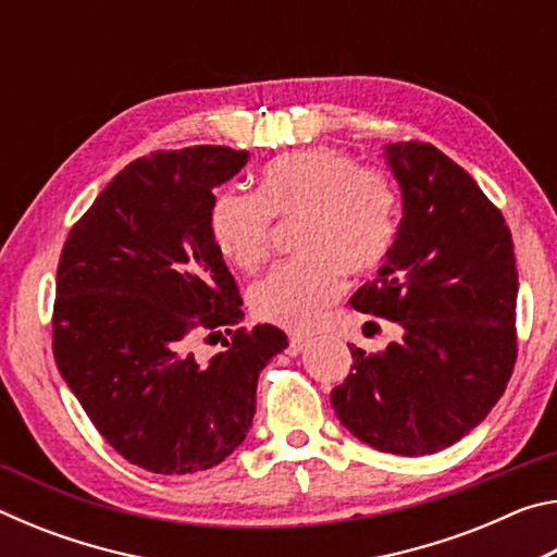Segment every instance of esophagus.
<instances>
[{"mask_svg":"<svg viewBox=\"0 0 557 557\" xmlns=\"http://www.w3.org/2000/svg\"><path fill=\"white\" fill-rule=\"evenodd\" d=\"M309 342H312V338L305 336V334H295V336H289L287 354H289V356H297V354H301V351H305V346H307Z\"/></svg>","mask_w":557,"mask_h":557,"instance_id":"esophagus-1","label":"esophagus"}]
</instances>
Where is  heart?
I'll return each mask as SVG.
<instances>
[{"mask_svg": "<svg viewBox=\"0 0 557 557\" xmlns=\"http://www.w3.org/2000/svg\"><path fill=\"white\" fill-rule=\"evenodd\" d=\"M395 191L379 169L356 166L332 147L280 154L258 174L256 196L233 188L215 194L209 231L221 256L243 272H258L270 252L272 219H297L301 252L260 280L252 312L262 322L307 329L342 295L344 272L369 275L395 240Z\"/></svg>", "mask_w": 557, "mask_h": 557, "instance_id": "heart-1", "label": "heart"}]
</instances>
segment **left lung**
Returning a JSON list of instances; mask_svg holds the SVG:
<instances>
[{"label": "left lung", "instance_id": "1", "mask_svg": "<svg viewBox=\"0 0 557 557\" xmlns=\"http://www.w3.org/2000/svg\"><path fill=\"white\" fill-rule=\"evenodd\" d=\"M385 159L403 219L351 307L403 336L379 354L348 346L354 371L332 391V408L373 449L420 457L469 435L506 391L518 272L502 211L465 169L425 143L385 145Z\"/></svg>", "mask_w": 557, "mask_h": 557}]
</instances>
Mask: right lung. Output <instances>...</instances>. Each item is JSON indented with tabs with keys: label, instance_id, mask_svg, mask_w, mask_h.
Segmentation results:
<instances>
[{
	"label": "right lung",
	"instance_id": "add662e5",
	"mask_svg": "<svg viewBox=\"0 0 557 557\" xmlns=\"http://www.w3.org/2000/svg\"><path fill=\"white\" fill-rule=\"evenodd\" d=\"M248 157L199 145L135 159L63 243L55 366L110 447L154 474L221 465L252 425L260 371L287 348L282 329L258 324L225 329L211 361L191 351L243 319L209 209Z\"/></svg>",
	"mask_w": 557,
	"mask_h": 557
}]
</instances>
